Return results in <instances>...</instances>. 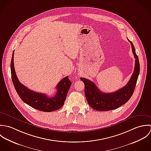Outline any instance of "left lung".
Here are the masks:
<instances>
[{
	"instance_id": "obj_1",
	"label": "left lung",
	"mask_w": 151,
	"mask_h": 151,
	"mask_svg": "<svg viewBox=\"0 0 151 151\" xmlns=\"http://www.w3.org/2000/svg\"><path fill=\"white\" fill-rule=\"evenodd\" d=\"M128 41L131 45L132 51L135 58V63L134 72L125 86L113 93H103L90 80L81 78V80L85 84V94L87 101L92 109L97 111L114 110L126 103L131 97L139 74L140 66L134 46L131 41L129 40Z\"/></svg>"
}]
</instances>
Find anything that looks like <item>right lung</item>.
Listing matches in <instances>:
<instances>
[{
  "instance_id": "right-lung-1",
  "label": "right lung",
  "mask_w": 151,
  "mask_h": 151,
  "mask_svg": "<svg viewBox=\"0 0 151 151\" xmlns=\"http://www.w3.org/2000/svg\"><path fill=\"white\" fill-rule=\"evenodd\" d=\"M14 52H13L10 63L12 82L14 88L20 99L31 107L40 111L51 112L60 109L64 104L68 92L72 82L68 76L63 78L58 83L57 93L54 97H48L47 94L31 91L19 81L14 66Z\"/></svg>"
}]
</instances>
